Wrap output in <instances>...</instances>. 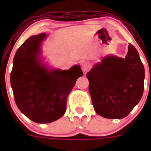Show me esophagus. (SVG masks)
<instances>
[{
  "mask_svg": "<svg viewBox=\"0 0 151 151\" xmlns=\"http://www.w3.org/2000/svg\"><path fill=\"white\" fill-rule=\"evenodd\" d=\"M91 68L90 63L88 62H84L82 64V69L83 72H87L88 70H89Z\"/></svg>",
  "mask_w": 151,
  "mask_h": 151,
  "instance_id": "esophagus-1",
  "label": "esophagus"
}]
</instances>
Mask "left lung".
Returning a JSON list of instances; mask_svg holds the SVG:
<instances>
[{
  "label": "left lung",
  "mask_w": 151,
  "mask_h": 151,
  "mask_svg": "<svg viewBox=\"0 0 151 151\" xmlns=\"http://www.w3.org/2000/svg\"><path fill=\"white\" fill-rule=\"evenodd\" d=\"M86 76L93 106L104 118L127 116L143 95L145 67L138 50L131 44L125 58L104 57Z\"/></svg>",
  "instance_id": "obj_1"
}]
</instances>
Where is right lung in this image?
<instances>
[{
    "instance_id": "right-lung-1",
    "label": "right lung",
    "mask_w": 151,
    "mask_h": 151,
    "mask_svg": "<svg viewBox=\"0 0 151 151\" xmlns=\"http://www.w3.org/2000/svg\"><path fill=\"white\" fill-rule=\"evenodd\" d=\"M46 38L45 33L33 35L19 47L10 74L17 106L37 123H49L63 116L68 95L83 76L79 65L62 70L44 63L41 44Z\"/></svg>"
}]
</instances>
